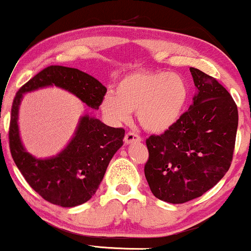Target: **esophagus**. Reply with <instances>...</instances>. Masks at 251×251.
<instances>
[{
    "label": "esophagus",
    "mask_w": 251,
    "mask_h": 251,
    "mask_svg": "<svg viewBox=\"0 0 251 251\" xmlns=\"http://www.w3.org/2000/svg\"><path fill=\"white\" fill-rule=\"evenodd\" d=\"M124 140H125V144L129 145V144L142 142V138H140L138 134L133 133V132H128V133L125 135V138H124Z\"/></svg>",
    "instance_id": "1"
}]
</instances>
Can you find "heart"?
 Here are the masks:
<instances>
[{
	"instance_id": "b5f03b06",
	"label": "heart",
	"mask_w": 251,
	"mask_h": 251,
	"mask_svg": "<svg viewBox=\"0 0 251 251\" xmlns=\"http://www.w3.org/2000/svg\"><path fill=\"white\" fill-rule=\"evenodd\" d=\"M189 98V85L179 74L133 72L117 82L114 93L105 94L100 108L114 126L127 123L132 112H137L138 122L145 131L162 134L179 122Z\"/></svg>"
}]
</instances>
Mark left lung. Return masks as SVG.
<instances>
[{
	"instance_id": "obj_1",
	"label": "left lung",
	"mask_w": 251,
	"mask_h": 251,
	"mask_svg": "<svg viewBox=\"0 0 251 251\" xmlns=\"http://www.w3.org/2000/svg\"><path fill=\"white\" fill-rule=\"evenodd\" d=\"M194 102L170 131L146 139L145 177L158 200L181 204L214 188L230 168L238 126L237 106L215 77L190 68Z\"/></svg>"
}]
</instances>
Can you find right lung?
Returning a JSON list of instances; mask_svg holds the SVG:
<instances>
[{"mask_svg": "<svg viewBox=\"0 0 251 251\" xmlns=\"http://www.w3.org/2000/svg\"><path fill=\"white\" fill-rule=\"evenodd\" d=\"M53 86L74 94L93 109L99 108L107 88L76 68L50 66L19 89L11 107L9 146L16 166L43 200L73 208L86 203L97 192L112 157L123 146L125 129L111 127L85 113L65 149L53 157L36 158L21 140L20 105L24 94Z\"/></svg>", "mask_w": 251, "mask_h": 251, "instance_id": "add662e5", "label": "right lung"}]
</instances>
